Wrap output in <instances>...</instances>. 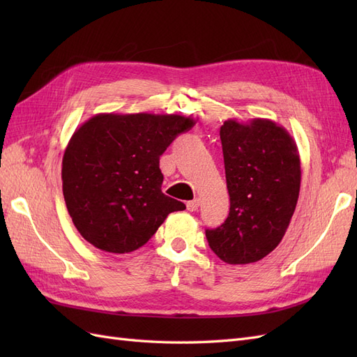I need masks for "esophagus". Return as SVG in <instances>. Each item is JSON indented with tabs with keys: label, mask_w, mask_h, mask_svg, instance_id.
I'll use <instances>...</instances> for the list:
<instances>
[{
	"label": "esophagus",
	"mask_w": 357,
	"mask_h": 357,
	"mask_svg": "<svg viewBox=\"0 0 357 357\" xmlns=\"http://www.w3.org/2000/svg\"><path fill=\"white\" fill-rule=\"evenodd\" d=\"M199 205H201V199H199V198H195V199L189 201V202L186 204V207H188L189 211H197V210L199 208Z\"/></svg>",
	"instance_id": "esophagus-1"
}]
</instances>
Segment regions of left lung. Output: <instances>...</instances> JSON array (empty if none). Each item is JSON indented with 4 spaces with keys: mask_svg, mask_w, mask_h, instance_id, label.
Here are the masks:
<instances>
[{
    "mask_svg": "<svg viewBox=\"0 0 357 357\" xmlns=\"http://www.w3.org/2000/svg\"><path fill=\"white\" fill-rule=\"evenodd\" d=\"M228 219L205 231L211 250L223 262L245 265L261 261L283 240L296 208L301 160L296 143L269 119L220 126Z\"/></svg>",
    "mask_w": 357,
    "mask_h": 357,
    "instance_id": "obj_1",
    "label": "left lung"
}]
</instances>
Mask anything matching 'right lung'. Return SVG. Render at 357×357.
<instances>
[{
    "label": "right lung",
    "instance_id": "add662e5",
    "mask_svg": "<svg viewBox=\"0 0 357 357\" xmlns=\"http://www.w3.org/2000/svg\"><path fill=\"white\" fill-rule=\"evenodd\" d=\"M193 125L180 114L100 113L75 129L62 158V192L86 241L109 253L134 252L169 213L186 208L162 192L159 158Z\"/></svg>",
    "mask_w": 357,
    "mask_h": 357
}]
</instances>
